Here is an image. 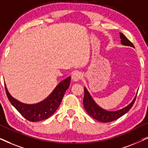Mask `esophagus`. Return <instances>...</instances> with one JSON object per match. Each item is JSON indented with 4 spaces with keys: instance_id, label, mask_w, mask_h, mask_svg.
<instances>
[{
    "instance_id": "1",
    "label": "esophagus",
    "mask_w": 148,
    "mask_h": 148,
    "mask_svg": "<svg viewBox=\"0 0 148 148\" xmlns=\"http://www.w3.org/2000/svg\"><path fill=\"white\" fill-rule=\"evenodd\" d=\"M82 74L79 72H75L72 75V79L74 81V82H77L82 78Z\"/></svg>"
}]
</instances>
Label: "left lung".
Here are the masks:
<instances>
[{"mask_svg": "<svg viewBox=\"0 0 148 148\" xmlns=\"http://www.w3.org/2000/svg\"><path fill=\"white\" fill-rule=\"evenodd\" d=\"M120 38H121V42L123 45L125 46H131V47H134L132 42L127 39L124 34L122 33H120ZM136 96L133 99L132 102L128 106L125 107V108L121 109V110H117V111H107L105 110L100 106H98L95 102L93 100L92 96H90V93L88 92L86 88H84V108L86 109V112L90 114L92 118L96 119L97 121H100L102 123H109L111 121H115L123 115H124L125 113H127L128 111L133 106V104H134L135 99H136Z\"/></svg>", "mask_w": 148, "mask_h": 148, "instance_id": "1", "label": "left lung"}]
</instances>
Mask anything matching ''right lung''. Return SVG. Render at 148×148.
<instances>
[{
  "mask_svg": "<svg viewBox=\"0 0 148 148\" xmlns=\"http://www.w3.org/2000/svg\"><path fill=\"white\" fill-rule=\"evenodd\" d=\"M70 82L71 77H69L56 87L47 98L36 104H23L15 100L10 95L6 86L5 92L10 102L24 118L31 122H37L49 118L55 112L70 86Z\"/></svg>",
  "mask_w": 148,
  "mask_h": 148,
  "instance_id": "right-lung-1",
  "label": "right lung"
}]
</instances>
